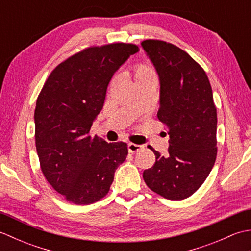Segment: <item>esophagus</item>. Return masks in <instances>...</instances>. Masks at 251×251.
Returning <instances> with one entry per match:
<instances>
[{"label":"esophagus","mask_w":251,"mask_h":251,"mask_svg":"<svg viewBox=\"0 0 251 251\" xmlns=\"http://www.w3.org/2000/svg\"><path fill=\"white\" fill-rule=\"evenodd\" d=\"M143 149V146L141 145H136V143H128V151L130 153H136L138 151H140Z\"/></svg>","instance_id":"1"}]
</instances>
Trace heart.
<instances>
[{"label": "heart", "instance_id": "obj_1", "mask_svg": "<svg viewBox=\"0 0 251 251\" xmlns=\"http://www.w3.org/2000/svg\"><path fill=\"white\" fill-rule=\"evenodd\" d=\"M131 76L135 84L155 81V70L148 62H138L131 69Z\"/></svg>", "mask_w": 251, "mask_h": 251}]
</instances>
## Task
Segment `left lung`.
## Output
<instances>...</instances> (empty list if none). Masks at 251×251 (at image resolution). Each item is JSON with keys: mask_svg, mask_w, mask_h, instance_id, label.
<instances>
[{"mask_svg": "<svg viewBox=\"0 0 251 251\" xmlns=\"http://www.w3.org/2000/svg\"><path fill=\"white\" fill-rule=\"evenodd\" d=\"M143 50L161 82L157 117L169 135L168 156L157 151L153 166L143 172L146 184L172 201L188 199L210 174L217 157V109L206 72L178 46L146 40Z\"/></svg>", "mask_w": 251, "mask_h": 251, "instance_id": "left-lung-1", "label": "left lung"}]
</instances>
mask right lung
Instances as JSON below:
<instances>
[{
	"instance_id": "1",
	"label": "right lung",
	"mask_w": 251,
	"mask_h": 251,
	"mask_svg": "<svg viewBox=\"0 0 251 251\" xmlns=\"http://www.w3.org/2000/svg\"><path fill=\"white\" fill-rule=\"evenodd\" d=\"M138 50L130 43L87 47L51 71L36 99L35 147L42 173L73 204L103 199L128 154L127 143H108L89 130L113 74Z\"/></svg>"
}]
</instances>
